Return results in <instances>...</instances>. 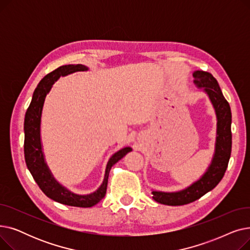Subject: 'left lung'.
I'll return each mask as SVG.
<instances>
[{
  "mask_svg": "<svg viewBox=\"0 0 250 250\" xmlns=\"http://www.w3.org/2000/svg\"><path fill=\"white\" fill-rule=\"evenodd\" d=\"M193 83L200 90L206 91L216 109L218 118L216 153L213 162L205 175L189 188L178 192L153 191V199L163 205L182 206L201 199L208 191L217 187L228 167L232 148L231 109L228 101L223 96L220 86L212 74L204 71L193 73Z\"/></svg>",
  "mask_w": 250,
  "mask_h": 250,
  "instance_id": "8db88e82",
  "label": "left lung"
}]
</instances>
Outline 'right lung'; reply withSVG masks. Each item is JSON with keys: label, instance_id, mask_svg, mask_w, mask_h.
Here are the masks:
<instances>
[{"label": "right lung", "instance_id": "add662e5", "mask_svg": "<svg viewBox=\"0 0 250 250\" xmlns=\"http://www.w3.org/2000/svg\"><path fill=\"white\" fill-rule=\"evenodd\" d=\"M87 67L83 64H65L48 73L42 80L39 82L32 96L29 107L25 113L24 120V156L25 162L27 168L38 185L46 196L58 203L80 208H90L98 204L106 193L107 182L109 171L113 164L128 153L130 148H124L121 151L115 153L109 159L106 170H105V176L101 187L93 193L88 195H78L70 192L62 187L51 176L49 170L44 162L43 154L42 151L41 144V117L43 102L46 94L50 90L51 85L54 84L61 76H65L68 74L86 71Z\"/></svg>", "mask_w": 250, "mask_h": 250}]
</instances>
